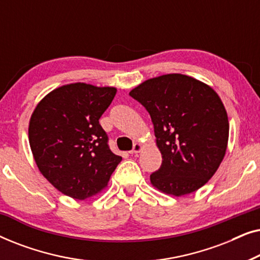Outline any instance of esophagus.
<instances>
[{"label": "esophagus", "instance_id": "obj_1", "mask_svg": "<svg viewBox=\"0 0 260 260\" xmlns=\"http://www.w3.org/2000/svg\"><path fill=\"white\" fill-rule=\"evenodd\" d=\"M141 150H142V145L140 143H135L133 150H130L129 152H130V154L134 155V154H137V152H140Z\"/></svg>", "mask_w": 260, "mask_h": 260}]
</instances>
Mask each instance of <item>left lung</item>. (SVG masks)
<instances>
[{
    "mask_svg": "<svg viewBox=\"0 0 260 260\" xmlns=\"http://www.w3.org/2000/svg\"><path fill=\"white\" fill-rule=\"evenodd\" d=\"M129 94L150 115L162 154L151 183L175 197L204 186L218 170L229 141V119L216 92L174 73L144 81Z\"/></svg>",
    "mask_w": 260,
    "mask_h": 260,
    "instance_id": "left-lung-1",
    "label": "left lung"
}]
</instances>
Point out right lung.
Here are the masks:
<instances>
[{
	"instance_id": "obj_1",
	"label": "right lung",
	"mask_w": 260,
	"mask_h": 260,
	"mask_svg": "<svg viewBox=\"0 0 260 260\" xmlns=\"http://www.w3.org/2000/svg\"><path fill=\"white\" fill-rule=\"evenodd\" d=\"M116 91L65 85L46 95L31 115L29 144L38 168L67 197L84 200L99 193L122 161L99 124Z\"/></svg>"
}]
</instances>
